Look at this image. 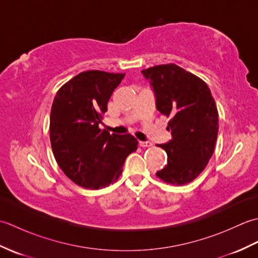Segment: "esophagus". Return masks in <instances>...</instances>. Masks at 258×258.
I'll return each instance as SVG.
<instances>
[{
    "mask_svg": "<svg viewBox=\"0 0 258 258\" xmlns=\"http://www.w3.org/2000/svg\"><path fill=\"white\" fill-rule=\"evenodd\" d=\"M139 145H140L141 147H150V146H152V143H151V142L140 141V142H139Z\"/></svg>",
    "mask_w": 258,
    "mask_h": 258,
    "instance_id": "1",
    "label": "esophagus"
}]
</instances>
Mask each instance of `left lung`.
<instances>
[{
  "mask_svg": "<svg viewBox=\"0 0 258 258\" xmlns=\"http://www.w3.org/2000/svg\"><path fill=\"white\" fill-rule=\"evenodd\" d=\"M150 80L156 107L171 117L172 140L157 145L167 153V165L156 173L165 183L184 185L204 171L215 149L218 112L204 81L175 64L142 71Z\"/></svg>",
  "mask_w": 258,
  "mask_h": 258,
  "instance_id": "8db88e82",
  "label": "left lung"
}]
</instances>
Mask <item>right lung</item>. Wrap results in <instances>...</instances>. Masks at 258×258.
Segmentation results:
<instances>
[{
    "mask_svg": "<svg viewBox=\"0 0 258 258\" xmlns=\"http://www.w3.org/2000/svg\"><path fill=\"white\" fill-rule=\"evenodd\" d=\"M124 73L86 71L56 93L50 115L54 157L64 174L82 187L98 189L116 182L139 142L131 134L101 130L102 115Z\"/></svg>",
    "mask_w": 258,
    "mask_h": 258,
    "instance_id": "right-lung-1",
    "label": "right lung"
}]
</instances>
